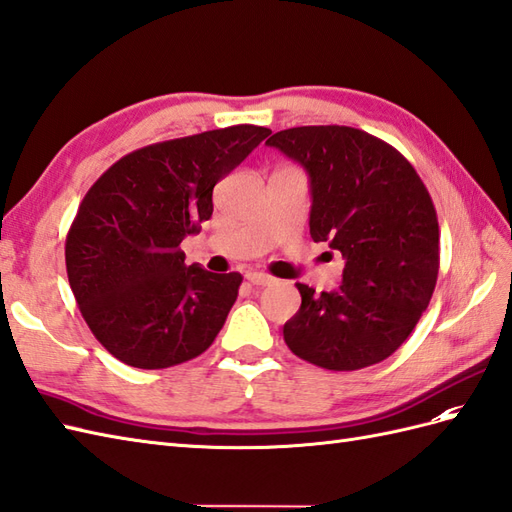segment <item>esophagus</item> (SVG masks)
<instances>
[{
    "mask_svg": "<svg viewBox=\"0 0 512 512\" xmlns=\"http://www.w3.org/2000/svg\"><path fill=\"white\" fill-rule=\"evenodd\" d=\"M246 279L251 281L253 285H261V287L277 283V279L270 277V274H266V272H246Z\"/></svg>",
    "mask_w": 512,
    "mask_h": 512,
    "instance_id": "34e87169",
    "label": "esophagus"
}]
</instances>
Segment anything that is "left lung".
<instances>
[{
  "label": "left lung",
  "mask_w": 512,
  "mask_h": 512,
  "mask_svg": "<svg viewBox=\"0 0 512 512\" xmlns=\"http://www.w3.org/2000/svg\"><path fill=\"white\" fill-rule=\"evenodd\" d=\"M266 144L307 170L311 238L346 259L333 292L296 283L303 303L283 326L287 348L333 372L385 361L437 285L439 222L424 181L400 151L355 127H292Z\"/></svg>",
  "instance_id": "left-lung-1"
}]
</instances>
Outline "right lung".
I'll list each match as a JSON object with an SVG mask.
<instances>
[{
    "label": "right lung",
    "mask_w": 512,
    "mask_h": 512,
    "mask_svg": "<svg viewBox=\"0 0 512 512\" xmlns=\"http://www.w3.org/2000/svg\"><path fill=\"white\" fill-rule=\"evenodd\" d=\"M268 134V127L233 125L155 142L90 186L64 257L77 307L112 357L164 370L212 346L242 274L186 266L179 244L212 218L216 183Z\"/></svg>",
    "instance_id": "right-lung-1"
}]
</instances>
